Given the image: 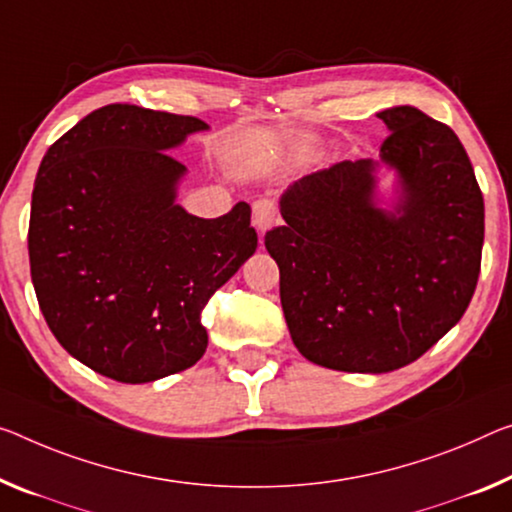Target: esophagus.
I'll use <instances>...</instances> for the list:
<instances>
[{"instance_id": "obj_1", "label": "esophagus", "mask_w": 512, "mask_h": 512, "mask_svg": "<svg viewBox=\"0 0 512 512\" xmlns=\"http://www.w3.org/2000/svg\"><path fill=\"white\" fill-rule=\"evenodd\" d=\"M251 219H254V226L261 235L267 229H272V224L277 222V206H274V201L258 199L254 206H251Z\"/></svg>"}]
</instances>
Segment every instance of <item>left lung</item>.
I'll return each instance as SVG.
<instances>
[{
	"mask_svg": "<svg viewBox=\"0 0 512 512\" xmlns=\"http://www.w3.org/2000/svg\"><path fill=\"white\" fill-rule=\"evenodd\" d=\"M380 160H345L286 187L265 233L295 348L345 373H389L458 325L474 297L485 206L448 125L416 107L377 112ZM389 168L394 183L379 185Z\"/></svg>",
	"mask_w": 512,
	"mask_h": 512,
	"instance_id": "obj_1",
	"label": "left lung"
}]
</instances>
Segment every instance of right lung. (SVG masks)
<instances>
[{"label":"right lung","mask_w":512,"mask_h":512,"mask_svg":"<svg viewBox=\"0 0 512 512\" xmlns=\"http://www.w3.org/2000/svg\"><path fill=\"white\" fill-rule=\"evenodd\" d=\"M194 116L107 105L54 141L29 219L31 281L70 357L116 382L144 384L203 357L201 311L258 247L251 208L217 219L178 199L187 169L169 153Z\"/></svg>","instance_id":"obj_1"}]
</instances>
